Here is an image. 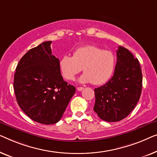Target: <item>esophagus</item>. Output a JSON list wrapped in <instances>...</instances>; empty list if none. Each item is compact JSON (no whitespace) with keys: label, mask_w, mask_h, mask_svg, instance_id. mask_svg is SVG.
I'll list each match as a JSON object with an SVG mask.
<instances>
[{"label":"esophagus","mask_w":157,"mask_h":157,"mask_svg":"<svg viewBox=\"0 0 157 157\" xmlns=\"http://www.w3.org/2000/svg\"><path fill=\"white\" fill-rule=\"evenodd\" d=\"M77 90H78V91H82V90H84V87H77Z\"/></svg>","instance_id":"obj_1"}]
</instances>
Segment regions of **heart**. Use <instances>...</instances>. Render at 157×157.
Wrapping results in <instances>:
<instances>
[{
	"instance_id": "b5f03b06",
	"label": "heart",
	"mask_w": 157,
	"mask_h": 157,
	"mask_svg": "<svg viewBox=\"0 0 157 157\" xmlns=\"http://www.w3.org/2000/svg\"><path fill=\"white\" fill-rule=\"evenodd\" d=\"M115 63V57L111 51L87 45L75 50L73 56L66 55L62 57L59 65L62 75L67 80L74 79L83 68L85 73L79 78V82L99 85L110 78Z\"/></svg>"
}]
</instances>
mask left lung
<instances>
[{"mask_svg":"<svg viewBox=\"0 0 157 157\" xmlns=\"http://www.w3.org/2000/svg\"><path fill=\"white\" fill-rule=\"evenodd\" d=\"M114 75L94 89V111L101 120L114 122L129 115L137 104L142 89L140 62L127 48L119 46Z\"/></svg>","mask_w":157,"mask_h":157,"instance_id":"obj_1","label":"left lung"}]
</instances>
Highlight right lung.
<instances>
[{"label":"right lung","mask_w":157,"mask_h":157,"mask_svg":"<svg viewBox=\"0 0 157 157\" xmlns=\"http://www.w3.org/2000/svg\"><path fill=\"white\" fill-rule=\"evenodd\" d=\"M51 43H42L24 55L13 82L19 107L31 120L43 124L58 122L75 92V87L67 85L61 75Z\"/></svg>","instance_id":"obj_1"}]
</instances>
